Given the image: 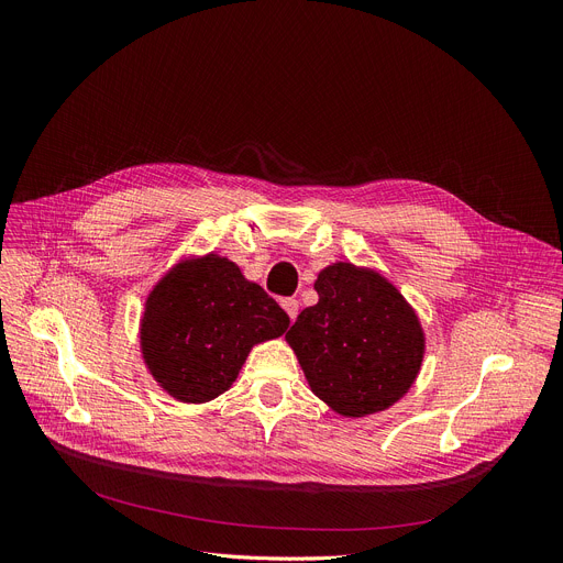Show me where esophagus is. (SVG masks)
Listing matches in <instances>:
<instances>
[{
	"label": "esophagus",
	"mask_w": 563,
	"mask_h": 563,
	"mask_svg": "<svg viewBox=\"0 0 563 563\" xmlns=\"http://www.w3.org/2000/svg\"><path fill=\"white\" fill-rule=\"evenodd\" d=\"M280 306H283V310L287 312V317H289L291 321L297 319V314H299V301H297V299H294V297L283 299V301H280Z\"/></svg>",
	"instance_id": "34e87169"
}]
</instances>
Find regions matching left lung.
I'll list each match as a JSON object with an SVG mask.
<instances>
[{"label":"left lung","mask_w":563,"mask_h":563,"mask_svg":"<svg viewBox=\"0 0 563 563\" xmlns=\"http://www.w3.org/2000/svg\"><path fill=\"white\" fill-rule=\"evenodd\" d=\"M317 306L287 331L312 393L346 418L386 410L416 380L424 333L395 285L349 262L314 283Z\"/></svg>","instance_id":"8db88e82"}]
</instances>
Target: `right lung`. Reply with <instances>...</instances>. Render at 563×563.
Instances as JSON below:
<instances>
[{
	"mask_svg": "<svg viewBox=\"0 0 563 563\" xmlns=\"http://www.w3.org/2000/svg\"><path fill=\"white\" fill-rule=\"evenodd\" d=\"M287 312L214 253L177 264L145 301L141 349L159 386L185 404L225 393L253 344L287 331Z\"/></svg>",
	"mask_w": 563,
	"mask_h": 563,
	"instance_id": "add662e5",
	"label": "right lung"
}]
</instances>
